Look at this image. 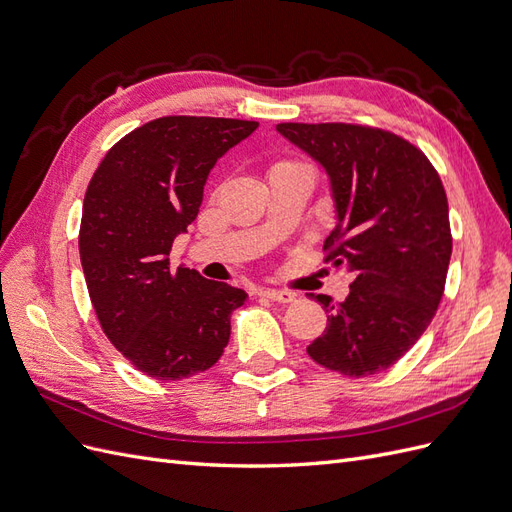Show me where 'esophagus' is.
<instances>
[{"instance_id": "34e87169", "label": "esophagus", "mask_w": 512, "mask_h": 512, "mask_svg": "<svg viewBox=\"0 0 512 512\" xmlns=\"http://www.w3.org/2000/svg\"><path fill=\"white\" fill-rule=\"evenodd\" d=\"M260 297H267L271 301L277 303H292L294 301V294L288 290H275V288H262L260 290Z\"/></svg>"}]
</instances>
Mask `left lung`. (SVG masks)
I'll return each mask as SVG.
<instances>
[{
	"label": "left lung",
	"instance_id": "left-lung-1",
	"mask_svg": "<svg viewBox=\"0 0 512 512\" xmlns=\"http://www.w3.org/2000/svg\"><path fill=\"white\" fill-rule=\"evenodd\" d=\"M277 130L327 168L337 226L324 262L354 273L344 303L316 297L329 318L307 354L344 376L378 374L418 342L442 301L453 252L442 179L391 130L290 121Z\"/></svg>",
	"mask_w": 512,
	"mask_h": 512
}]
</instances>
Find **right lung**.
<instances>
[{
  "label": "right lung",
  "instance_id": "right-lung-1",
  "mask_svg": "<svg viewBox=\"0 0 512 512\" xmlns=\"http://www.w3.org/2000/svg\"><path fill=\"white\" fill-rule=\"evenodd\" d=\"M258 121L168 115L106 151L91 177L79 252L100 327L145 376L181 380L218 363L245 292L170 265L213 164Z\"/></svg>",
  "mask_w": 512,
  "mask_h": 512
}]
</instances>
